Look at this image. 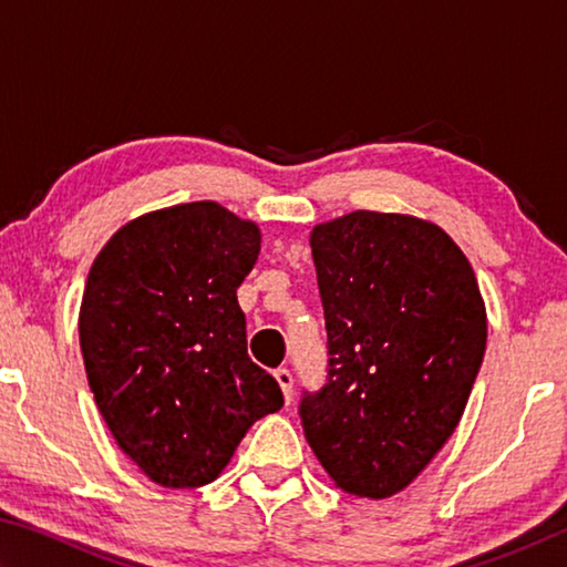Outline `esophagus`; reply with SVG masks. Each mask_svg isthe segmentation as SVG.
I'll return each mask as SVG.
<instances>
[{
  "instance_id": "obj_1",
  "label": "esophagus",
  "mask_w": 567,
  "mask_h": 567,
  "mask_svg": "<svg viewBox=\"0 0 567 567\" xmlns=\"http://www.w3.org/2000/svg\"><path fill=\"white\" fill-rule=\"evenodd\" d=\"M275 378H277V382H280V388H282V395H285V400L290 402L292 400V372L287 370V368H280V370H275Z\"/></svg>"
}]
</instances>
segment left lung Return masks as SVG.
<instances>
[{"instance_id": "1", "label": "left lung", "mask_w": 567, "mask_h": 567, "mask_svg": "<svg viewBox=\"0 0 567 567\" xmlns=\"http://www.w3.org/2000/svg\"><path fill=\"white\" fill-rule=\"evenodd\" d=\"M328 328V385L305 395V437L354 497L385 501L430 465L463 417L487 312L443 227L398 213L342 215L310 233Z\"/></svg>"}]
</instances>
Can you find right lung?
<instances>
[{"label":"right lung","mask_w":567,"mask_h":567,"mask_svg":"<svg viewBox=\"0 0 567 567\" xmlns=\"http://www.w3.org/2000/svg\"><path fill=\"white\" fill-rule=\"evenodd\" d=\"M260 243L252 219L205 199L130 219L90 267V390L122 453L162 487L213 483L252 422L282 408L237 305Z\"/></svg>","instance_id":"add662e5"}]
</instances>
